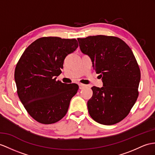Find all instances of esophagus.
Listing matches in <instances>:
<instances>
[{"instance_id": "obj_1", "label": "esophagus", "mask_w": 155, "mask_h": 155, "mask_svg": "<svg viewBox=\"0 0 155 155\" xmlns=\"http://www.w3.org/2000/svg\"><path fill=\"white\" fill-rule=\"evenodd\" d=\"M85 86H86V85H84V84H79V89H84Z\"/></svg>"}]
</instances>
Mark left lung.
<instances>
[{"instance_id": "1", "label": "left lung", "mask_w": 155, "mask_h": 155, "mask_svg": "<svg viewBox=\"0 0 155 155\" xmlns=\"http://www.w3.org/2000/svg\"><path fill=\"white\" fill-rule=\"evenodd\" d=\"M82 53L89 56L103 86L93 87L87 102L89 115L97 122L113 125L129 114L138 97L140 70L130 47L116 37L78 38Z\"/></svg>"}]
</instances>
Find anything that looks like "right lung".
Masks as SVG:
<instances>
[{
  "label": "right lung",
  "mask_w": 155,
  "mask_h": 155,
  "mask_svg": "<svg viewBox=\"0 0 155 155\" xmlns=\"http://www.w3.org/2000/svg\"><path fill=\"white\" fill-rule=\"evenodd\" d=\"M78 47L75 39L41 37L25 49L17 63L14 79L19 99L38 122L54 124L67 113L79 87L56 79L62 72L66 56Z\"/></svg>",
  "instance_id": "add662e5"
}]
</instances>
